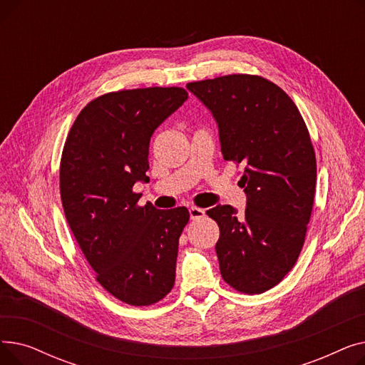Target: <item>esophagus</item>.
I'll list each match as a JSON object with an SVG mask.
<instances>
[{"instance_id": "34e87169", "label": "esophagus", "mask_w": 365, "mask_h": 365, "mask_svg": "<svg viewBox=\"0 0 365 365\" xmlns=\"http://www.w3.org/2000/svg\"><path fill=\"white\" fill-rule=\"evenodd\" d=\"M189 216L192 220H197V219H201L205 216V210L204 208H200V207H190L189 208Z\"/></svg>"}]
</instances>
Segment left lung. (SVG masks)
<instances>
[{"label": "left lung", "mask_w": 365, "mask_h": 365, "mask_svg": "<svg viewBox=\"0 0 365 365\" xmlns=\"http://www.w3.org/2000/svg\"><path fill=\"white\" fill-rule=\"evenodd\" d=\"M219 125L225 161L244 165L245 215L217 205L216 253L226 284L245 294L272 289L297 262L311 220L317 160L308 127L282 88L259 75L187 83Z\"/></svg>", "instance_id": "obj_1"}]
</instances>
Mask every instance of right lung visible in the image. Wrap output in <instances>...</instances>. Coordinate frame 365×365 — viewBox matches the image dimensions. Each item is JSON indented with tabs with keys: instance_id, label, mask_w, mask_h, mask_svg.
<instances>
[{
	"instance_id": "right-lung-1",
	"label": "right lung",
	"mask_w": 365,
	"mask_h": 365,
	"mask_svg": "<svg viewBox=\"0 0 365 365\" xmlns=\"http://www.w3.org/2000/svg\"><path fill=\"white\" fill-rule=\"evenodd\" d=\"M182 87L110 91L88 102L73 121L61 160V198L71 231L118 300L149 306L175 285L186 207L139 205L136 182H148L149 142L183 105Z\"/></svg>"
}]
</instances>
